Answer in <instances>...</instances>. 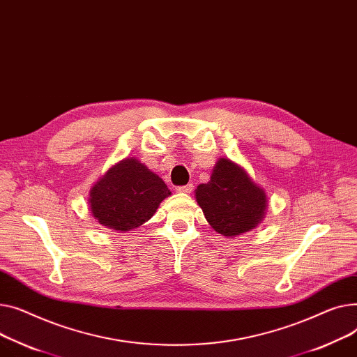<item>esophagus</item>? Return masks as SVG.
Returning a JSON list of instances; mask_svg holds the SVG:
<instances>
[{"label":"esophagus","mask_w":357,"mask_h":357,"mask_svg":"<svg viewBox=\"0 0 357 357\" xmlns=\"http://www.w3.org/2000/svg\"><path fill=\"white\" fill-rule=\"evenodd\" d=\"M193 190V185L192 184H187V185H178L176 187V192L177 193H190Z\"/></svg>","instance_id":"34e87169"}]
</instances>
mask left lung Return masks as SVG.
Segmentation results:
<instances>
[{
	"mask_svg": "<svg viewBox=\"0 0 357 357\" xmlns=\"http://www.w3.org/2000/svg\"><path fill=\"white\" fill-rule=\"evenodd\" d=\"M196 200L218 234L234 238L257 227L266 208V195L241 165L220 158L211 181L196 188Z\"/></svg>",
	"mask_w": 357,
	"mask_h": 357,
	"instance_id": "left-lung-1",
	"label": "left lung"
}]
</instances>
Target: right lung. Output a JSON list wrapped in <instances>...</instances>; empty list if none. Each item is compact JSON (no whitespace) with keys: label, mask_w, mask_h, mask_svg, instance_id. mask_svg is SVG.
Listing matches in <instances>:
<instances>
[{"label":"right lung","mask_w":357,"mask_h":357,"mask_svg":"<svg viewBox=\"0 0 357 357\" xmlns=\"http://www.w3.org/2000/svg\"><path fill=\"white\" fill-rule=\"evenodd\" d=\"M170 195L165 183L142 162L125 158L92 187L91 213L102 226L127 232L151 219Z\"/></svg>","instance_id":"1"}]
</instances>
